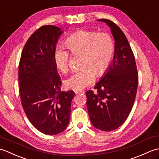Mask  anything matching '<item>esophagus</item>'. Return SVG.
I'll return each instance as SVG.
<instances>
[{"mask_svg":"<svg viewBox=\"0 0 159 159\" xmlns=\"http://www.w3.org/2000/svg\"><path fill=\"white\" fill-rule=\"evenodd\" d=\"M75 93L76 94H79V93H84L85 92H83V91H75Z\"/></svg>","mask_w":159,"mask_h":159,"instance_id":"1","label":"esophagus"}]
</instances>
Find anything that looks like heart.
Returning <instances> with one entry per match:
<instances>
[{
	"label": "heart",
	"instance_id": "b5f03b06",
	"mask_svg": "<svg viewBox=\"0 0 159 159\" xmlns=\"http://www.w3.org/2000/svg\"><path fill=\"white\" fill-rule=\"evenodd\" d=\"M66 46L72 55H82L80 70L72 74L66 82L67 88L80 91L95 80L96 74L101 76L110 65L114 52V43L106 33L79 30L66 40ZM54 62L60 72L66 73L70 68V53L58 46L54 50Z\"/></svg>",
	"mask_w": 159,
	"mask_h": 159
}]
</instances>
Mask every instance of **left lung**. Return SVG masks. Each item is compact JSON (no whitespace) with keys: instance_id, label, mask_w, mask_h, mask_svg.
<instances>
[{"instance_id":"8db88e82","label":"left lung","mask_w":159,"mask_h":159,"mask_svg":"<svg viewBox=\"0 0 159 159\" xmlns=\"http://www.w3.org/2000/svg\"><path fill=\"white\" fill-rule=\"evenodd\" d=\"M111 28L115 39L113 62L107 73L86 92L87 107L93 126L103 131L119 128L129 116L135 100L138 73L135 59L126 35L116 24L99 19Z\"/></svg>"}]
</instances>
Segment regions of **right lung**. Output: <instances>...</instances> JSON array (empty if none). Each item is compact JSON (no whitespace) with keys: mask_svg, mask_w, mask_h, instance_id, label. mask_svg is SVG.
Wrapping results in <instances>:
<instances>
[{"mask_svg":"<svg viewBox=\"0 0 159 159\" xmlns=\"http://www.w3.org/2000/svg\"><path fill=\"white\" fill-rule=\"evenodd\" d=\"M61 29L45 25L33 33L24 46L18 70L19 92L26 116L43 134L62 133L69 124L72 90L61 92V80L53 54Z\"/></svg>","mask_w":159,"mask_h":159,"instance_id":"right-lung-1","label":"right lung"}]
</instances>
